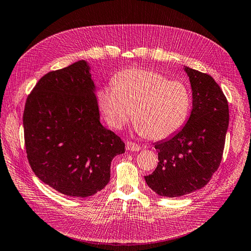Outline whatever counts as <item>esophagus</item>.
<instances>
[{
    "mask_svg": "<svg viewBox=\"0 0 251 251\" xmlns=\"http://www.w3.org/2000/svg\"><path fill=\"white\" fill-rule=\"evenodd\" d=\"M126 149H127L128 151H135V152H138V151L141 150V147H140V145H138V144L135 143V142L127 141V142H126Z\"/></svg>",
    "mask_w": 251,
    "mask_h": 251,
    "instance_id": "1",
    "label": "esophagus"
}]
</instances>
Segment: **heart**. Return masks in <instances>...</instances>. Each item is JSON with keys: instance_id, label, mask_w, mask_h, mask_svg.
Here are the masks:
<instances>
[{"instance_id": "heart-1", "label": "heart", "mask_w": 251, "mask_h": 251, "mask_svg": "<svg viewBox=\"0 0 251 251\" xmlns=\"http://www.w3.org/2000/svg\"><path fill=\"white\" fill-rule=\"evenodd\" d=\"M114 85L103 86L98 100L107 123L120 129L133 113L139 135L162 140L185 124L191 107L188 87L179 81L145 69H126L115 75Z\"/></svg>"}]
</instances>
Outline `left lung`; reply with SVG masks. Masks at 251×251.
Returning <instances> with one entry per match:
<instances>
[{
    "instance_id": "1",
    "label": "left lung",
    "mask_w": 251,
    "mask_h": 251,
    "mask_svg": "<svg viewBox=\"0 0 251 251\" xmlns=\"http://www.w3.org/2000/svg\"><path fill=\"white\" fill-rule=\"evenodd\" d=\"M192 89V110L186 125L172 138L157 142L158 165L144 176L157 195L176 198L201 189L223 159L229 106L211 75L185 67Z\"/></svg>"
}]
</instances>
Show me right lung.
<instances>
[{
	"instance_id": "add662e5",
	"label": "right lung",
	"mask_w": 251,
	"mask_h": 251,
	"mask_svg": "<svg viewBox=\"0 0 251 251\" xmlns=\"http://www.w3.org/2000/svg\"><path fill=\"white\" fill-rule=\"evenodd\" d=\"M94 82L85 61L46 74L28 94L23 129L27 160L46 185L85 198L110 180L125 143L99 122Z\"/></svg>"
}]
</instances>
